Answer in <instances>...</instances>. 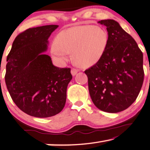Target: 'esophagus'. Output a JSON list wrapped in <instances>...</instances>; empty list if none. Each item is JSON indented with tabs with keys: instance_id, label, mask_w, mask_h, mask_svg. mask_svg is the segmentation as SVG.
<instances>
[{
	"instance_id": "obj_1",
	"label": "esophagus",
	"mask_w": 150,
	"mask_h": 150,
	"mask_svg": "<svg viewBox=\"0 0 150 150\" xmlns=\"http://www.w3.org/2000/svg\"><path fill=\"white\" fill-rule=\"evenodd\" d=\"M78 71H79V70L76 68H71V74H72V76H75L78 73Z\"/></svg>"
}]
</instances>
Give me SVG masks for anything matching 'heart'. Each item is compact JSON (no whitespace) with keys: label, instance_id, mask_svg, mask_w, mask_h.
<instances>
[{"label":"heart","instance_id":"1","mask_svg":"<svg viewBox=\"0 0 150 150\" xmlns=\"http://www.w3.org/2000/svg\"><path fill=\"white\" fill-rule=\"evenodd\" d=\"M108 43V34L105 30L95 25H81L61 32L57 42L51 45V52L61 59H66L68 52H72L76 64L88 66L101 59Z\"/></svg>","mask_w":150,"mask_h":150}]
</instances>
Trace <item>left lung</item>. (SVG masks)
Segmentation results:
<instances>
[{
  "mask_svg": "<svg viewBox=\"0 0 150 150\" xmlns=\"http://www.w3.org/2000/svg\"><path fill=\"white\" fill-rule=\"evenodd\" d=\"M108 43L101 59L84 71L91 99L102 111L117 113L136 100L144 79L143 53L117 21L105 19Z\"/></svg>",
  "mask_w": 150,
  "mask_h": 150,
  "instance_id": "obj_1",
  "label": "left lung"
}]
</instances>
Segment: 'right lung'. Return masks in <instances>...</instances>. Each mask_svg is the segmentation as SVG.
<instances>
[{"label": "right lung", "instance_id": "1", "mask_svg": "<svg viewBox=\"0 0 150 150\" xmlns=\"http://www.w3.org/2000/svg\"><path fill=\"white\" fill-rule=\"evenodd\" d=\"M57 25L29 28L16 36L6 57L5 82L16 105L25 114L48 118L59 114L66 101L70 68L54 66L42 54Z\"/></svg>", "mask_w": 150, "mask_h": 150}]
</instances>
